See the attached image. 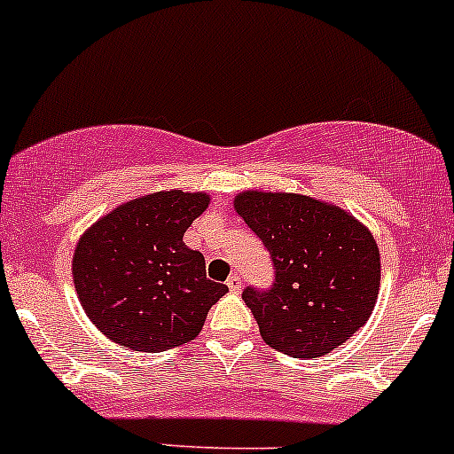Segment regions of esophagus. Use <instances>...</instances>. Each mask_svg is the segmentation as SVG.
I'll list each match as a JSON object with an SVG mask.
<instances>
[{"instance_id":"esophagus-1","label":"esophagus","mask_w":454,"mask_h":454,"mask_svg":"<svg viewBox=\"0 0 454 454\" xmlns=\"http://www.w3.org/2000/svg\"><path fill=\"white\" fill-rule=\"evenodd\" d=\"M226 284H228V288H231L232 293H239V291H241V286H243V276L239 271H235L231 278H228Z\"/></svg>"}]
</instances>
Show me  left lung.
Wrapping results in <instances>:
<instances>
[{
  "label": "left lung",
  "mask_w": 454,
  "mask_h": 454,
  "mask_svg": "<svg viewBox=\"0 0 454 454\" xmlns=\"http://www.w3.org/2000/svg\"><path fill=\"white\" fill-rule=\"evenodd\" d=\"M235 211L271 254L276 280L243 301L262 340L291 357H321L371 317L381 258L371 231L340 207L300 193L243 192Z\"/></svg>",
  "instance_id": "8db88e82"
}]
</instances>
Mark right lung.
I'll return each mask as SVG.
<instances>
[{
  "label": "right lung",
  "mask_w": 454,
  "mask_h": 454,
  "mask_svg": "<svg viewBox=\"0 0 454 454\" xmlns=\"http://www.w3.org/2000/svg\"><path fill=\"white\" fill-rule=\"evenodd\" d=\"M208 196L181 189L121 204L90 226L73 256L79 301L109 340L159 353L193 340L226 284L207 278L183 235Z\"/></svg>",
  "instance_id": "add662e5"
}]
</instances>
